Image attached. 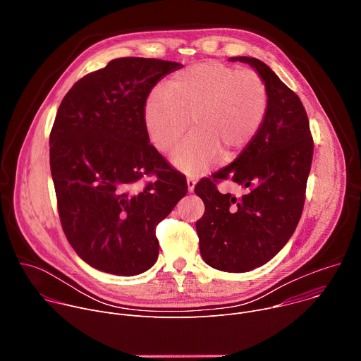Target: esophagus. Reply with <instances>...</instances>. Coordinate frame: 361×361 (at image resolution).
Here are the masks:
<instances>
[{
    "label": "esophagus",
    "instance_id": "esophagus-1",
    "mask_svg": "<svg viewBox=\"0 0 361 361\" xmlns=\"http://www.w3.org/2000/svg\"><path fill=\"white\" fill-rule=\"evenodd\" d=\"M194 187H195V178L192 176H188L187 177V188H188V191L190 192L194 191Z\"/></svg>",
    "mask_w": 361,
    "mask_h": 361
}]
</instances>
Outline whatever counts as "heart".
Masks as SVG:
<instances>
[{
	"label": "heart",
	"instance_id": "heart-1",
	"mask_svg": "<svg viewBox=\"0 0 361 361\" xmlns=\"http://www.w3.org/2000/svg\"><path fill=\"white\" fill-rule=\"evenodd\" d=\"M269 111V90L252 70L219 61L174 74L144 106V127L152 145L167 152L188 130L194 133L173 152V164L188 174L212 167L219 156L231 161L259 134Z\"/></svg>",
	"mask_w": 361,
	"mask_h": 361
}]
</instances>
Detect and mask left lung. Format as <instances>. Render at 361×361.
Masks as SVG:
<instances>
[{"instance_id": "obj_1", "label": "left lung", "mask_w": 361, "mask_h": 361, "mask_svg": "<svg viewBox=\"0 0 361 361\" xmlns=\"http://www.w3.org/2000/svg\"><path fill=\"white\" fill-rule=\"evenodd\" d=\"M251 66L269 90V111L254 140L227 167L201 178L194 192L204 201L195 223L202 260L213 269L245 273L270 262L293 235L305 200L314 142L298 95L263 61ZM231 179L246 188L241 197L221 195L216 183Z\"/></svg>"}]
</instances>
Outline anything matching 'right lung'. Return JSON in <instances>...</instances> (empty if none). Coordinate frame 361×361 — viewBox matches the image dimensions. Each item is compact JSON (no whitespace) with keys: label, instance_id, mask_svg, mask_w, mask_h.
Masks as SVG:
<instances>
[{"label":"right lung","instance_id":"add662e5","mask_svg":"<svg viewBox=\"0 0 361 361\" xmlns=\"http://www.w3.org/2000/svg\"><path fill=\"white\" fill-rule=\"evenodd\" d=\"M124 57L78 80L63 98L49 134V166L60 221L91 267L137 276L159 257L156 227L187 194L144 127L152 87L181 68ZM145 176L152 182L140 184Z\"/></svg>","mask_w":361,"mask_h":361}]
</instances>
